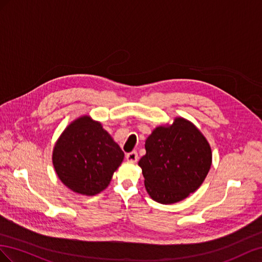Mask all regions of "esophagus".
<instances>
[{
  "label": "esophagus",
  "instance_id": "obj_1",
  "mask_svg": "<svg viewBox=\"0 0 262 262\" xmlns=\"http://www.w3.org/2000/svg\"><path fill=\"white\" fill-rule=\"evenodd\" d=\"M126 159L132 162H136L138 160V154L137 151H130L128 154H126Z\"/></svg>",
  "mask_w": 262,
  "mask_h": 262
}]
</instances>
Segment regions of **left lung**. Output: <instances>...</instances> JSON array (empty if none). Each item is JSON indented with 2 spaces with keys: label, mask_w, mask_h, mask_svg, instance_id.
<instances>
[{
  "label": "left lung",
  "mask_w": 262,
  "mask_h": 262,
  "mask_svg": "<svg viewBox=\"0 0 262 262\" xmlns=\"http://www.w3.org/2000/svg\"><path fill=\"white\" fill-rule=\"evenodd\" d=\"M146 155L138 164L152 200L172 204L199 189L212 164L205 137L192 123L176 118L168 127H157L146 139Z\"/></svg>",
  "instance_id": "8db88e82"
}]
</instances>
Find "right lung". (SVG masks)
<instances>
[{
    "instance_id": "add662e5",
    "label": "right lung",
    "mask_w": 262,
    "mask_h": 262,
    "mask_svg": "<svg viewBox=\"0 0 262 262\" xmlns=\"http://www.w3.org/2000/svg\"><path fill=\"white\" fill-rule=\"evenodd\" d=\"M123 159L121 147L100 123L88 116L67 127L52 154L62 183L85 195H95L105 189Z\"/></svg>"
}]
</instances>
